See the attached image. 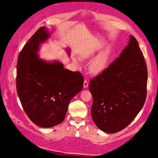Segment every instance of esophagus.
<instances>
[{
	"label": "esophagus",
	"mask_w": 158,
	"mask_h": 158,
	"mask_svg": "<svg viewBox=\"0 0 158 158\" xmlns=\"http://www.w3.org/2000/svg\"><path fill=\"white\" fill-rule=\"evenodd\" d=\"M89 85V83L87 80H85L84 81V83H83V88L84 89H86L88 87Z\"/></svg>",
	"instance_id": "obj_1"
}]
</instances>
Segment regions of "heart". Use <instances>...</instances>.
<instances>
[{
  "mask_svg": "<svg viewBox=\"0 0 158 158\" xmlns=\"http://www.w3.org/2000/svg\"><path fill=\"white\" fill-rule=\"evenodd\" d=\"M114 53L111 46L108 45L105 47L93 59L89 64V70L93 75H99L106 71L110 64ZM95 54L94 51H89L82 52L81 57L83 59H88L92 57Z\"/></svg>",
  "mask_w": 158,
  "mask_h": 158,
  "instance_id": "obj_1",
  "label": "heart"
}]
</instances>
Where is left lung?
Segmentation results:
<instances>
[{"instance_id": "1", "label": "left lung", "mask_w": 158, "mask_h": 158, "mask_svg": "<svg viewBox=\"0 0 158 158\" xmlns=\"http://www.w3.org/2000/svg\"><path fill=\"white\" fill-rule=\"evenodd\" d=\"M148 71L137 40L130 35L119 57L93 79L91 117L101 130H122L135 119L146 99Z\"/></svg>"}]
</instances>
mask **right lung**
Returning <instances> with one entry per match:
<instances>
[{
	"instance_id": "add662e5",
	"label": "right lung",
	"mask_w": 158,
	"mask_h": 158,
	"mask_svg": "<svg viewBox=\"0 0 158 158\" xmlns=\"http://www.w3.org/2000/svg\"><path fill=\"white\" fill-rule=\"evenodd\" d=\"M50 37L40 27L19 55L17 91L26 114L41 127L63 122L73 98L82 90L84 79L78 71L64 69L58 60L48 62L39 56L40 46ZM70 55L71 51L67 49Z\"/></svg>"
}]
</instances>
